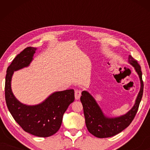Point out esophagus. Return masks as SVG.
<instances>
[{
    "instance_id": "esophagus-1",
    "label": "esophagus",
    "mask_w": 150,
    "mask_h": 150,
    "mask_svg": "<svg viewBox=\"0 0 150 150\" xmlns=\"http://www.w3.org/2000/svg\"><path fill=\"white\" fill-rule=\"evenodd\" d=\"M81 96V91L80 89H76L75 90V99L79 100Z\"/></svg>"
}]
</instances>
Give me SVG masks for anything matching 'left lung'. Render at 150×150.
Returning <instances> with one entry per match:
<instances>
[{"instance_id": "8db88e82", "label": "left lung", "mask_w": 150, "mask_h": 150, "mask_svg": "<svg viewBox=\"0 0 150 150\" xmlns=\"http://www.w3.org/2000/svg\"><path fill=\"white\" fill-rule=\"evenodd\" d=\"M128 62L132 65L139 75L141 88L134 106L126 114L114 117L106 116L96 100L89 92L83 91L81 93V101L83 106L86 126L89 132L98 138H107L122 132L130 124L138 110L143 92L142 72L140 65L131 55L128 56Z\"/></svg>"}]
</instances>
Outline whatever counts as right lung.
<instances>
[{
	"label": "right lung",
	"instance_id": "obj_1",
	"mask_svg": "<svg viewBox=\"0 0 150 150\" xmlns=\"http://www.w3.org/2000/svg\"><path fill=\"white\" fill-rule=\"evenodd\" d=\"M37 49L26 48L8 67L5 77V100L10 113L25 132L37 137H48L60 128L63 114L74 101V91L67 89L54 92L35 105H26L17 100L11 90L12 76L14 71L29 66Z\"/></svg>",
	"mask_w": 150,
	"mask_h": 150
}]
</instances>
